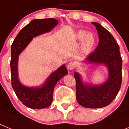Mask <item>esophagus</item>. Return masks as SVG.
Instances as JSON below:
<instances>
[{
	"mask_svg": "<svg viewBox=\"0 0 129 129\" xmlns=\"http://www.w3.org/2000/svg\"><path fill=\"white\" fill-rule=\"evenodd\" d=\"M74 66H75L73 63L70 62L68 64V66H67V68H68V70H69V71H72V70L74 69Z\"/></svg>",
	"mask_w": 129,
	"mask_h": 129,
	"instance_id": "34e87169",
	"label": "esophagus"
}]
</instances>
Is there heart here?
<instances>
[{
	"instance_id": "obj_1",
	"label": "heart",
	"mask_w": 129,
	"mask_h": 129,
	"mask_svg": "<svg viewBox=\"0 0 129 129\" xmlns=\"http://www.w3.org/2000/svg\"><path fill=\"white\" fill-rule=\"evenodd\" d=\"M74 41L75 42H81L80 51L83 56L90 54L96 45V38L92 33H88L85 30H80L74 35Z\"/></svg>"
}]
</instances>
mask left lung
Returning a JSON list of instances; mask_svg holds the SVG:
<instances>
[{
    "label": "left lung",
    "mask_w": 129,
    "mask_h": 129,
    "mask_svg": "<svg viewBox=\"0 0 129 129\" xmlns=\"http://www.w3.org/2000/svg\"><path fill=\"white\" fill-rule=\"evenodd\" d=\"M99 43L94 51L88 55L83 63L88 67L104 66L108 70V77L104 82L94 84L83 81V77L75 71L76 98L81 106L88 108L107 106L113 101L119 91L122 82V59L119 46L112 35L96 22Z\"/></svg>",
    "instance_id": "8db88e82"
}]
</instances>
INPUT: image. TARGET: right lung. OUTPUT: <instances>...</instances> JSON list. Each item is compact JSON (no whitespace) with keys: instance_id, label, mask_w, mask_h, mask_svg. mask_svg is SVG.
Returning <instances> with one entry per match:
<instances>
[{"instance_id":"add662e5","label":"right lung","mask_w":129,"mask_h":129,"mask_svg":"<svg viewBox=\"0 0 129 129\" xmlns=\"http://www.w3.org/2000/svg\"><path fill=\"white\" fill-rule=\"evenodd\" d=\"M58 24V20L54 18L33 19L19 31L12 44V86L19 100L31 109H44L51 105L54 87L59 80L68 75V70L66 65L63 64L39 86H25L21 83L18 75L19 56L33 38L51 31Z\"/></svg>"}]
</instances>
